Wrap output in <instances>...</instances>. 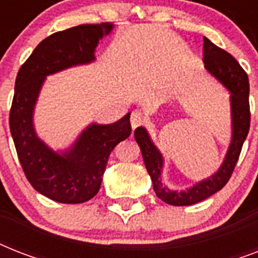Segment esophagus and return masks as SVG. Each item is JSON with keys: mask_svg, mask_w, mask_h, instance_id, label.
<instances>
[{"mask_svg": "<svg viewBox=\"0 0 258 258\" xmlns=\"http://www.w3.org/2000/svg\"><path fill=\"white\" fill-rule=\"evenodd\" d=\"M130 120H131V127H133V130H135L137 127H139V125L145 123V116H143V113L141 111H133Z\"/></svg>", "mask_w": 258, "mask_h": 258, "instance_id": "esophagus-1", "label": "esophagus"}]
</instances>
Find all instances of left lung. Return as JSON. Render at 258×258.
<instances>
[{
	"instance_id": "left-lung-1",
	"label": "left lung",
	"mask_w": 258,
	"mask_h": 258,
	"mask_svg": "<svg viewBox=\"0 0 258 258\" xmlns=\"http://www.w3.org/2000/svg\"><path fill=\"white\" fill-rule=\"evenodd\" d=\"M205 68L230 92L232 108V141L222 165L208 179L196 183L186 190H170L162 182L163 157L150 139L149 133L143 127L135 130V141L141 147L146 169L153 180L154 191L158 198L172 206H188L206 200L214 192L220 191L228 183L233 170L240 158L241 149L248 137L250 127V107H249L248 75L236 58L226 50L214 45L209 38L204 37Z\"/></svg>"
}]
</instances>
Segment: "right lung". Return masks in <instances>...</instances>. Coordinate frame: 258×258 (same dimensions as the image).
<instances>
[{
    "label": "right lung",
    "instance_id": "obj_1",
    "mask_svg": "<svg viewBox=\"0 0 258 258\" xmlns=\"http://www.w3.org/2000/svg\"><path fill=\"white\" fill-rule=\"evenodd\" d=\"M113 24H87L42 40L21 66L9 115L18 161L40 194L60 204H83L96 196L111 151L131 134L130 113L112 124H89L64 153H54L34 133L33 111L48 75L95 60L99 40Z\"/></svg>",
    "mask_w": 258,
    "mask_h": 258
}]
</instances>
